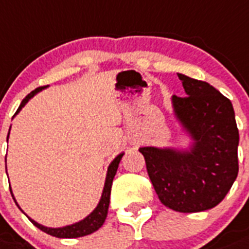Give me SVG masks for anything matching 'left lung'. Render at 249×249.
<instances>
[{"mask_svg": "<svg viewBox=\"0 0 249 249\" xmlns=\"http://www.w3.org/2000/svg\"><path fill=\"white\" fill-rule=\"evenodd\" d=\"M185 97L173 107L193 139L187 151L142 147L147 173L163 205L178 212H201L223 201L238 177L239 131L229 98L209 83L178 74Z\"/></svg>", "mask_w": 249, "mask_h": 249, "instance_id": "left-lung-1", "label": "left lung"}]
</instances>
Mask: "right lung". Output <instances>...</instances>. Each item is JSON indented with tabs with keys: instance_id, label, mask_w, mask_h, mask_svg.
<instances>
[{
	"instance_id": "1",
	"label": "right lung",
	"mask_w": 249,
	"mask_h": 249,
	"mask_svg": "<svg viewBox=\"0 0 249 249\" xmlns=\"http://www.w3.org/2000/svg\"><path fill=\"white\" fill-rule=\"evenodd\" d=\"M46 88V87H39L37 89H34L33 92H30L28 96L21 101V104H20L19 108L16 111V114L19 112L28 101L34 96V94H37L38 92ZM15 114V115H16ZM10 134V131H9ZM9 134H7V139H9ZM124 156V153H120L116 159L110 163V166L107 169V175H106V181H105V187H104V192H102V196H101V199L98 202V205L93 212H90L89 215L87 216L86 219H83L82 221H79V223L72 224V225H68L64 226V228H47V226H43L38 224L37 221H34L30 217L28 219L33 223V225H36L38 229H40L44 233L50 234L52 236H56V238H79V236H84L88 235V234L94 233L96 230H98L101 226L104 225L105 220H106L107 216V211H108V205H110V195H111V185H112V180H114V177L116 171H118L119 163H120L121 157ZM10 192H11V196H13V191H11V188H10ZM14 201H15V198H14ZM16 206L19 207L18 205V202L15 201ZM20 209V207H19Z\"/></svg>"
}]
</instances>
